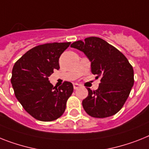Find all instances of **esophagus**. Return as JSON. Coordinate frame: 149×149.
I'll use <instances>...</instances> for the list:
<instances>
[{
  "label": "esophagus",
  "instance_id": "esophagus-1",
  "mask_svg": "<svg viewBox=\"0 0 149 149\" xmlns=\"http://www.w3.org/2000/svg\"><path fill=\"white\" fill-rule=\"evenodd\" d=\"M73 86H74V89L77 90V89H78V88H80V86H81V85H80V84H78L75 83V84H74Z\"/></svg>",
  "mask_w": 149,
  "mask_h": 149
}]
</instances>
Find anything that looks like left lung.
<instances>
[{
    "instance_id": "obj_1",
    "label": "left lung",
    "mask_w": 149,
    "mask_h": 149,
    "mask_svg": "<svg viewBox=\"0 0 149 149\" xmlns=\"http://www.w3.org/2000/svg\"><path fill=\"white\" fill-rule=\"evenodd\" d=\"M71 47L82 52L91 62V72L100 77L97 90L88 88V96L82 101L84 110L95 118L111 116L121 110L134 84L132 65L123 54L98 37L78 40Z\"/></svg>"
}]
</instances>
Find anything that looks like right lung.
<instances>
[{
	"instance_id": "right-lung-1",
	"label": "right lung",
	"mask_w": 149,
	"mask_h": 149,
	"mask_svg": "<svg viewBox=\"0 0 149 149\" xmlns=\"http://www.w3.org/2000/svg\"><path fill=\"white\" fill-rule=\"evenodd\" d=\"M71 42H53L33 48L14 64L11 84L23 109L40 121L57 120L64 113L73 92V84L65 81L58 88L49 77L60 68L58 59Z\"/></svg>"
}]
</instances>
